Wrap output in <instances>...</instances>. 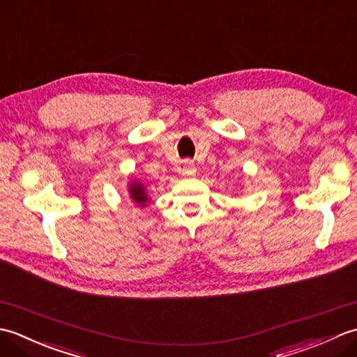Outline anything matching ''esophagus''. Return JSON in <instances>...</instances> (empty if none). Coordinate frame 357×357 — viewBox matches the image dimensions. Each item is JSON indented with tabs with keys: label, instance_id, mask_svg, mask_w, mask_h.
<instances>
[{
	"label": "esophagus",
	"instance_id": "esophagus-1",
	"mask_svg": "<svg viewBox=\"0 0 357 357\" xmlns=\"http://www.w3.org/2000/svg\"><path fill=\"white\" fill-rule=\"evenodd\" d=\"M181 173L185 174V176H193V174L196 173V169H195L193 164L190 161H185L184 167H183V169H181Z\"/></svg>",
	"mask_w": 357,
	"mask_h": 357
}]
</instances>
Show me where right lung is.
<instances>
[{"instance_id": "obj_1", "label": "right lung", "mask_w": 357, "mask_h": 357, "mask_svg": "<svg viewBox=\"0 0 357 357\" xmlns=\"http://www.w3.org/2000/svg\"><path fill=\"white\" fill-rule=\"evenodd\" d=\"M130 196H132L135 202L141 204V206H146L147 196H146V192H144V188H142L141 184H132V187H130Z\"/></svg>"}]
</instances>
